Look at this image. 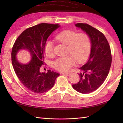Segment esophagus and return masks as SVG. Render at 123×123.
Here are the masks:
<instances>
[{
  "label": "esophagus",
  "instance_id": "obj_1",
  "mask_svg": "<svg viewBox=\"0 0 123 123\" xmlns=\"http://www.w3.org/2000/svg\"><path fill=\"white\" fill-rule=\"evenodd\" d=\"M62 74H63V75H69L70 74V73H62Z\"/></svg>",
  "mask_w": 123,
  "mask_h": 123
}]
</instances>
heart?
I'll use <instances>...</instances> for the list:
<instances>
[{
	"label": "heart",
	"instance_id": "b5f03b06",
	"mask_svg": "<svg viewBox=\"0 0 123 123\" xmlns=\"http://www.w3.org/2000/svg\"><path fill=\"white\" fill-rule=\"evenodd\" d=\"M55 38L62 43L68 45L67 56L59 57L53 62V67L59 71L66 72L78 63L84 62L90 54L91 43L87 34L77 33L74 31L66 30L60 33ZM44 51L48 56L51 57L54 54V44L51 40H48L44 46Z\"/></svg>",
	"mask_w": 123,
	"mask_h": 123
}]
</instances>
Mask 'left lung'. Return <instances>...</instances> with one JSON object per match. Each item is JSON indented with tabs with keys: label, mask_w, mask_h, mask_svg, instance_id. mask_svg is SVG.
<instances>
[{
	"label": "left lung",
	"mask_w": 123,
	"mask_h": 123,
	"mask_svg": "<svg viewBox=\"0 0 123 123\" xmlns=\"http://www.w3.org/2000/svg\"><path fill=\"white\" fill-rule=\"evenodd\" d=\"M88 35L91 41L90 55L87 63L79 69L80 80L72 85L74 90L81 93H89L95 91L105 81L111 63L110 46L103 33L87 24H75Z\"/></svg>",
	"instance_id": "left-lung-1"
}]
</instances>
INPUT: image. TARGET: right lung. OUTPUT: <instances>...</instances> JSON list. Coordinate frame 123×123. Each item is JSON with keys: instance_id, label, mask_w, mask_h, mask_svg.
I'll list each match as a JSON object with an SVG mask.
<instances>
[{"instance_id": "add662e5", "label": "right lung", "mask_w": 123, "mask_h": 123, "mask_svg": "<svg viewBox=\"0 0 123 123\" xmlns=\"http://www.w3.org/2000/svg\"><path fill=\"white\" fill-rule=\"evenodd\" d=\"M59 24L41 23L27 28L18 36L13 45L12 62L14 71L22 84L33 92H46L53 87L59 74L51 70L41 72L44 64V46L52 33L58 28ZM25 49L31 55L30 62L23 64L18 62L17 54Z\"/></svg>"}]
</instances>
